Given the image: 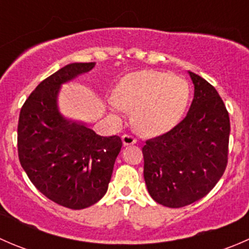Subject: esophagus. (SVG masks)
I'll return each instance as SVG.
<instances>
[{"mask_svg": "<svg viewBox=\"0 0 249 249\" xmlns=\"http://www.w3.org/2000/svg\"><path fill=\"white\" fill-rule=\"evenodd\" d=\"M122 141H123V144L124 145H130V144H135L137 142L136 137H134L132 135L129 134H125L122 136Z\"/></svg>", "mask_w": 249, "mask_h": 249, "instance_id": "esophagus-1", "label": "esophagus"}]
</instances>
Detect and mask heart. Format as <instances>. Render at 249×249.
Masks as SVG:
<instances>
[{
    "label": "heart",
    "instance_id": "b5f03b06",
    "mask_svg": "<svg viewBox=\"0 0 249 249\" xmlns=\"http://www.w3.org/2000/svg\"><path fill=\"white\" fill-rule=\"evenodd\" d=\"M190 101L189 83L169 72H134L122 79L117 97L109 99L113 112L123 115L134 110L137 130L148 136L171 131L187 112Z\"/></svg>",
    "mask_w": 249,
    "mask_h": 249
}]
</instances>
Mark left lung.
Wrapping results in <instances>:
<instances>
[{
    "instance_id": "1",
    "label": "left lung",
    "mask_w": 249,
    "mask_h": 249,
    "mask_svg": "<svg viewBox=\"0 0 249 249\" xmlns=\"http://www.w3.org/2000/svg\"><path fill=\"white\" fill-rule=\"evenodd\" d=\"M194 99L187 117L171 131L145 141V185L150 196L166 207L197 201L213 189L228 164L230 119L217 90L189 72Z\"/></svg>"
}]
</instances>
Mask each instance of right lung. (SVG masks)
Listing matches in <instances>:
<instances>
[{
  "instance_id": "1",
  "label": "right lung",
  "mask_w": 249,
  "mask_h": 249,
  "mask_svg": "<svg viewBox=\"0 0 249 249\" xmlns=\"http://www.w3.org/2000/svg\"><path fill=\"white\" fill-rule=\"evenodd\" d=\"M94 66L70 64L39 83L18 123V154L27 177L44 196L72 210L89 207L106 194L123 145L117 135L100 136L57 109L60 87Z\"/></svg>"
}]
</instances>
